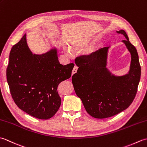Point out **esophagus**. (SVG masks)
I'll return each mask as SVG.
<instances>
[{
	"label": "esophagus",
	"mask_w": 147,
	"mask_h": 147,
	"mask_svg": "<svg viewBox=\"0 0 147 147\" xmlns=\"http://www.w3.org/2000/svg\"><path fill=\"white\" fill-rule=\"evenodd\" d=\"M78 67L77 66H76V65L74 67L73 69V71H72V75H73L74 74H75L76 73L77 70H78Z\"/></svg>",
	"instance_id": "esophagus-1"
}]
</instances>
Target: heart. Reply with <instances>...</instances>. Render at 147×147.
<instances>
[{
  "instance_id": "obj_1",
  "label": "heart",
  "mask_w": 147,
  "mask_h": 147,
  "mask_svg": "<svg viewBox=\"0 0 147 147\" xmlns=\"http://www.w3.org/2000/svg\"><path fill=\"white\" fill-rule=\"evenodd\" d=\"M84 46V43L82 42H75V43H71V47L73 50H74V51H76V50H79L80 49H82L83 47ZM65 53L68 56H71L72 55L71 52V50L69 49V48H66L64 50ZM93 53V51L92 50H87V51L85 52V54L86 55H91Z\"/></svg>"
}]
</instances>
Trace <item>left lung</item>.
Instances as JSON below:
<instances>
[{"mask_svg": "<svg viewBox=\"0 0 147 147\" xmlns=\"http://www.w3.org/2000/svg\"><path fill=\"white\" fill-rule=\"evenodd\" d=\"M126 40L122 41L131 54L127 74L116 76L107 68L109 47H104L85 57L76 59L78 67L72 77L77 96L82 100L86 112L97 119L107 118L126 109L136 94L141 76L138 54L129 41L126 32L117 31Z\"/></svg>", "mask_w": 147, "mask_h": 147, "instance_id": "left-lung-1", "label": "left lung"}]
</instances>
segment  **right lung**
Segmentation results:
<instances>
[{
    "instance_id": "add662e5",
    "label": "right lung",
    "mask_w": 147,
    "mask_h": 147,
    "mask_svg": "<svg viewBox=\"0 0 147 147\" xmlns=\"http://www.w3.org/2000/svg\"><path fill=\"white\" fill-rule=\"evenodd\" d=\"M74 66L73 63L60 64L56 47L42 54H33L24 34L11 49L6 71L15 104L33 117L51 118L61 104L57 86L70 78Z\"/></svg>"
}]
</instances>
